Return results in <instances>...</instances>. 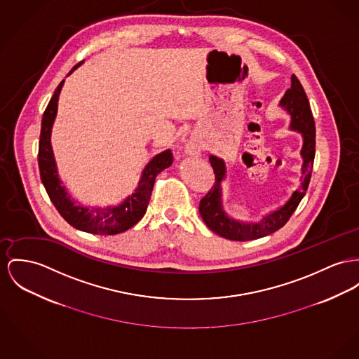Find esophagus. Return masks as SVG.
<instances>
[{"instance_id": "esophagus-1", "label": "esophagus", "mask_w": 359, "mask_h": 359, "mask_svg": "<svg viewBox=\"0 0 359 359\" xmlns=\"http://www.w3.org/2000/svg\"><path fill=\"white\" fill-rule=\"evenodd\" d=\"M187 152H188L189 155H196V154L200 152V147H198L197 144L191 143L187 147Z\"/></svg>"}]
</instances>
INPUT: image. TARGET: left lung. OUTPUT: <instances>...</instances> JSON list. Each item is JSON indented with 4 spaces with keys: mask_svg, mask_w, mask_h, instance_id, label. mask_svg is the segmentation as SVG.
I'll return each mask as SVG.
<instances>
[{
    "mask_svg": "<svg viewBox=\"0 0 359 359\" xmlns=\"http://www.w3.org/2000/svg\"><path fill=\"white\" fill-rule=\"evenodd\" d=\"M280 106L285 107L291 114V129L299 130L304 136V145L301 149L304 158L301 188L292 191L290 198L280 208L264 216L259 222H237L226 215L222 207L220 184L226 175L224 163L222 159H217L216 156H210V163L215 174V182L210 191L200 200L198 211L207 227L223 238L231 241H250L275 233L276 230L286 224L308 191L316 154V126L308 96L295 74H291V87L282 97Z\"/></svg>",
    "mask_w": 359,
    "mask_h": 359,
    "instance_id": "obj_1",
    "label": "left lung"
}]
</instances>
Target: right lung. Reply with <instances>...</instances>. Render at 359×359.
Instances as JSON below:
<instances>
[{"label":"right lung","mask_w":359,"mask_h":359,"mask_svg":"<svg viewBox=\"0 0 359 359\" xmlns=\"http://www.w3.org/2000/svg\"><path fill=\"white\" fill-rule=\"evenodd\" d=\"M81 62H79L73 69H76ZM73 69L71 72H73ZM62 84L64 80L55 88L42 118V129L38 149V165L42 184L48 191V197L54 204L55 210L74 229L102 236L120 234L133 227L143 217L154 189L155 178L165 168L171 166L174 161L172 152L168 149L156 155L145 166L137 189L128 198H125V201L121 203L120 205L107 208H86L81 205H74L71 197L65 191V188L61 187V182L58 180L53 149L50 144L51 126L57 114L58 95L62 88Z\"/></svg>","instance_id":"add662e5"}]
</instances>
